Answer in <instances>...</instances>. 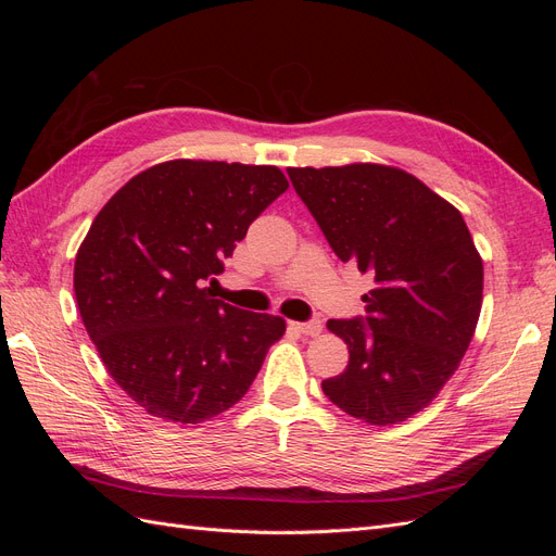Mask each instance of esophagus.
<instances>
[{"label":"esophagus","mask_w":556,"mask_h":556,"mask_svg":"<svg viewBox=\"0 0 556 556\" xmlns=\"http://www.w3.org/2000/svg\"><path fill=\"white\" fill-rule=\"evenodd\" d=\"M292 327L304 336H319V333H323V323H319V319H308V323H292Z\"/></svg>","instance_id":"obj_1"}]
</instances>
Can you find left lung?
<instances>
[{
  "label": "left lung",
  "mask_w": 556,
  "mask_h": 556,
  "mask_svg": "<svg viewBox=\"0 0 556 556\" xmlns=\"http://www.w3.org/2000/svg\"><path fill=\"white\" fill-rule=\"evenodd\" d=\"M341 262L371 274L366 317L329 319L345 371L323 392L368 425H396L439 396L459 368L482 306V260L462 213L384 164L288 169Z\"/></svg>",
  "instance_id": "8db88e82"
}]
</instances>
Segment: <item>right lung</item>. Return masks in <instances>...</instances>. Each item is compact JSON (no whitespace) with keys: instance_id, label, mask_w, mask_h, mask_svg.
Listing matches in <instances>:
<instances>
[{"instance_id":"add662e5","label":"right lung","mask_w":556,"mask_h":556,"mask_svg":"<svg viewBox=\"0 0 556 556\" xmlns=\"http://www.w3.org/2000/svg\"><path fill=\"white\" fill-rule=\"evenodd\" d=\"M290 188L278 166L172 160L117 190L83 239L74 292L111 378L150 415L199 425L241 401L285 319L213 299L223 260Z\"/></svg>"}]
</instances>
